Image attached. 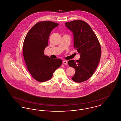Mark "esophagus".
Instances as JSON below:
<instances>
[{"instance_id":"1","label":"esophagus","mask_w":121,"mask_h":121,"mask_svg":"<svg viewBox=\"0 0 121 121\" xmlns=\"http://www.w3.org/2000/svg\"><path fill=\"white\" fill-rule=\"evenodd\" d=\"M63 63L65 65H67L68 64V61L66 60H63Z\"/></svg>"}]
</instances>
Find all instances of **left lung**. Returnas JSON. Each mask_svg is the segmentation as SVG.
I'll list each match as a JSON object with an SVG mask.
<instances>
[{"label": "left lung", "instance_id": "8db88e82", "mask_svg": "<svg viewBox=\"0 0 121 121\" xmlns=\"http://www.w3.org/2000/svg\"><path fill=\"white\" fill-rule=\"evenodd\" d=\"M73 35V47L80 54L79 60H69L70 67L75 69L72 79L77 82L87 80L94 73L101 57V48L91 27L84 21L74 20L65 23Z\"/></svg>", "mask_w": 121, "mask_h": 121}]
</instances>
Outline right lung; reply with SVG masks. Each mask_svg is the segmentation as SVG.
I'll list each match as a JSON object with an SVG mask.
<instances>
[{"label": "right lung", "instance_id": "1", "mask_svg": "<svg viewBox=\"0 0 121 121\" xmlns=\"http://www.w3.org/2000/svg\"><path fill=\"white\" fill-rule=\"evenodd\" d=\"M58 25L51 21L39 22L30 29L24 39V61L31 75L39 82L51 79L54 71L62 63L61 59L50 58L44 55V52L52 30Z\"/></svg>", "mask_w": 121, "mask_h": 121}]
</instances>
